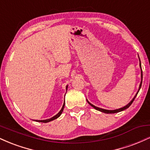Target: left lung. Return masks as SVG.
Masks as SVG:
<instances>
[{
	"label": "left lung",
	"mask_w": 150,
	"mask_h": 150,
	"mask_svg": "<svg viewBox=\"0 0 150 150\" xmlns=\"http://www.w3.org/2000/svg\"><path fill=\"white\" fill-rule=\"evenodd\" d=\"M138 57H139V56H138ZM139 61H140V69H141V82H140V86H139L138 91H137V92L136 93L135 96V97H133V99H132V100L130 101V102H129L128 104L125 105V106H123V107L120 108H118V109H114V110H107V109H104V108H101L97 107V106H94V105H93V104H91V103L89 102V101L87 99V102H88V104H89V105H91V106H92L93 108H95L96 110H97V111H101V112H103V113H118V112H120V111H124V110L126 109V108H128L129 107V106H130V105L132 104V103L133 102L134 99H135V98L136 97V96H137V94H138L139 91H140V88H141V86H142V68H141V62H140V58H139Z\"/></svg>",
	"instance_id": "obj_1"
}]
</instances>
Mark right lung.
<instances>
[{"instance_id":"obj_1","label":"right lung","mask_w":150,"mask_h":150,"mask_svg":"<svg viewBox=\"0 0 150 150\" xmlns=\"http://www.w3.org/2000/svg\"><path fill=\"white\" fill-rule=\"evenodd\" d=\"M68 85H67V86H66V92H67V89H68ZM64 106H65V101H64V103H63V106H62V108H61V111H60L59 112H58V113H57V114L56 115V116H53L52 118H49V119H46V120H35V121H37V122H41V123H48V122L52 121V120H55V119H56V118H58V117H59V116H61V113H62V112H63V108H64Z\"/></svg>"}]
</instances>
